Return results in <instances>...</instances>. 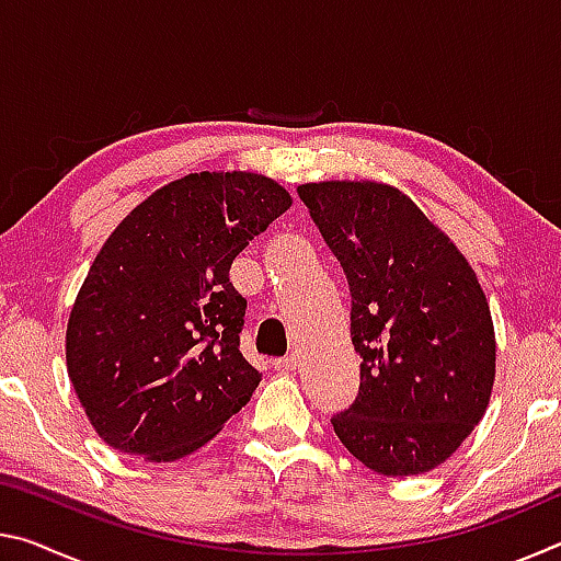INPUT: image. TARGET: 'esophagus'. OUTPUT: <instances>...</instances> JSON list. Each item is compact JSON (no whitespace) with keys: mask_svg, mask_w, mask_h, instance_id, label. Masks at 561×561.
<instances>
[{"mask_svg":"<svg viewBox=\"0 0 561 561\" xmlns=\"http://www.w3.org/2000/svg\"><path fill=\"white\" fill-rule=\"evenodd\" d=\"M272 366H274V371H277V374H289V371H294V368H297V356L277 358Z\"/></svg>","mask_w":561,"mask_h":561,"instance_id":"34e87169","label":"esophagus"}]
</instances>
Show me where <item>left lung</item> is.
Here are the masks:
<instances>
[{"label": "left lung", "instance_id": "8db88e82", "mask_svg": "<svg viewBox=\"0 0 561 561\" xmlns=\"http://www.w3.org/2000/svg\"><path fill=\"white\" fill-rule=\"evenodd\" d=\"M297 193L346 274L360 356L356 401L331 425L374 472H428L490 403L495 329L485 291L450 237L401 190L329 180Z\"/></svg>", "mask_w": 561, "mask_h": 561}]
</instances>
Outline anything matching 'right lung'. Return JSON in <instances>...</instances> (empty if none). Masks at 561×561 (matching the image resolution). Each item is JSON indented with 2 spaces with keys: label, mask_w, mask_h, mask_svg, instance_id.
<instances>
[{
  "label": "right lung",
  "mask_w": 561,
  "mask_h": 561,
  "mask_svg": "<svg viewBox=\"0 0 561 561\" xmlns=\"http://www.w3.org/2000/svg\"><path fill=\"white\" fill-rule=\"evenodd\" d=\"M291 205L257 173H190L140 203L93 260L66 329L73 391L111 448L170 462L203 448L262 374L240 351L230 267Z\"/></svg>",
  "instance_id": "right-lung-1"
}]
</instances>
